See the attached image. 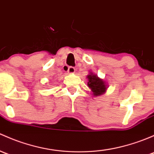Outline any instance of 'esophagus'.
I'll use <instances>...</instances> for the list:
<instances>
[{
  "label": "esophagus",
  "mask_w": 154,
  "mask_h": 154,
  "mask_svg": "<svg viewBox=\"0 0 154 154\" xmlns=\"http://www.w3.org/2000/svg\"><path fill=\"white\" fill-rule=\"evenodd\" d=\"M67 72L69 74H73V73H74V72H75V69L73 66H69Z\"/></svg>",
  "instance_id": "esophagus-1"
}]
</instances>
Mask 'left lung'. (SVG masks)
I'll list each match as a JSON object with an SVG mask.
<instances>
[{
  "mask_svg": "<svg viewBox=\"0 0 154 154\" xmlns=\"http://www.w3.org/2000/svg\"><path fill=\"white\" fill-rule=\"evenodd\" d=\"M87 78L88 80V87L91 88L94 96H99V95L103 94L106 91V83L102 79L99 78L97 76L91 73L90 75H88Z\"/></svg>",
  "mask_w": 154,
  "mask_h": 154,
  "instance_id": "8db88e82",
  "label": "left lung"
}]
</instances>
